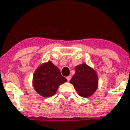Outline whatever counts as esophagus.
Instances as JSON below:
<instances>
[{
    "mask_svg": "<svg viewBox=\"0 0 130 130\" xmlns=\"http://www.w3.org/2000/svg\"><path fill=\"white\" fill-rule=\"evenodd\" d=\"M71 78H72V76H68V77H67V80H68V81H70V79H71Z\"/></svg>",
    "mask_w": 130,
    "mask_h": 130,
    "instance_id": "obj_1",
    "label": "esophagus"
}]
</instances>
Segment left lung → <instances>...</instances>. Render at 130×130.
Wrapping results in <instances>:
<instances>
[{"mask_svg": "<svg viewBox=\"0 0 130 130\" xmlns=\"http://www.w3.org/2000/svg\"><path fill=\"white\" fill-rule=\"evenodd\" d=\"M75 74L70 80L78 94L87 98L94 94L99 87V77L96 70L82 63L75 67Z\"/></svg>", "mask_w": 130, "mask_h": 130, "instance_id": "8db88e82", "label": "left lung"}]
</instances>
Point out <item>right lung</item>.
<instances>
[{
    "mask_svg": "<svg viewBox=\"0 0 130 130\" xmlns=\"http://www.w3.org/2000/svg\"><path fill=\"white\" fill-rule=\"evenodd\" d=\"M67 79L60 74V70L49 60L36 68L33 75L32 85L35 91L43 97L52 96L60 85Z\"/></svg>",
    "mask_w": 130,
    "mask_h": 130,
    "instance_id": "add662e5",
    "label": "right lung"
}]
</instances>
